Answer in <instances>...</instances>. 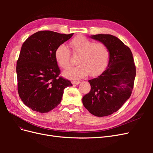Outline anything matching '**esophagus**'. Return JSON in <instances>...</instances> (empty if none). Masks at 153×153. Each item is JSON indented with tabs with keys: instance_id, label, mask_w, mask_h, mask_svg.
I'll return each instance as SVG.
<instances>
[{
	"instance_id": "34e87169",
	"label": "esophagus",
	"mask_w": 153,
	"mask_h": 153,
	"mask_svg": "<svg viewBox=\"0 0 153 153\" xmlns=\"http://www.w3.org/2000/svg\"><path fill=\"white\" fill-rule=\"evenodd\" d=\"M79 83H80L79 81H75V80L72 81V84H73V85H78V84H79Z\"/></svg>"
}]
</instances>
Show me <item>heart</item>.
I'll return each mask as SVG.
<instances>
[{"label": "heart", "instance_id": "obj_1", "mask_svg": "<svg viewBox=\"0 0 153 153\" xmlns=\"http://www.w3.org/2000/svg\"><path fill=\"white\" fill-rule=\"evenodd\" d=\"M73 52L80 55L77 64L79 65L64 72V75L72 80L80 79L89 73L96 76L103 71L108 63L109 52L102 43H94L84 36H78L70 42ZM70 52L65 45H59L55 51V58L59 66L67 69L69 63Z\"/></svg>", "mask_w": 153, "mask_h": 153}]
</instances>
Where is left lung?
Segmentation results:
<instances>
[{"label": "left lung", "instance_id": "8db88e82", "mask_svg": "<svg viewBox=\"0 0 153 153\" xmlns=\"http://www.w3.org/2000/svg\"><path fill=\"white\" fill-rule=\"evenodd\" d=\"M90 38L106 46L109 61L101 75L89 80L91 89L82 103L95 116H107L117 112L130 97L136 68L130 49L117 37L100 34Z\"/></svg>", "mask_w": 153, "mask_h": 153}]
</instances>
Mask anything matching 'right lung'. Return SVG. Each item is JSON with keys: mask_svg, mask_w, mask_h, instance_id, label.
Wrapping results in <instances>:
<instances>
[{"mask_svg": "<svg viewBox=\"0 0 153 153\" xmlns=\"http://www.w3.org/2000/svg\"><path fill=\"white\" fill-rule=\"evenodd\" d=\"M73 35L39 31L22 45L16 64L18 91L22 101L32 110L50 112L61 103L64 89L72 85L69 80L59 77L61 71L55 51Z\"/></svg>", "mask_w": 153, "mask_h": 153, "instance_id": "right-lung-1", "label": "right lung"}]
</instances>
